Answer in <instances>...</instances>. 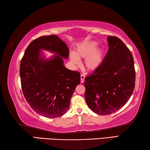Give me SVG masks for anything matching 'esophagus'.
I'll return each instance as SVG.
<instances>
[{
    "label": "esophagus",
    "instance_id": "1",
    "mask_svg": "<svg viewBox=\"0 0 150 150\" xmlns=\"http://www.w3.org/2000/svg\"><path fill=\"white\" fill-rule=\"evenodd\" d=\"M85 76L84 74H81V83H83L85 81Z\"/></svg>",
    "mask_w": 150,
    "mask_h": 150
}]
</instances>
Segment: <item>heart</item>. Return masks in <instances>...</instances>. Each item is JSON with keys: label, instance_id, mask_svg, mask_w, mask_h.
<instances>
[{"label": "heart", "instance_id": "heart-1", "mask_svg": "<svg viewBox=\"0 0 150 150\" xmlns=\"http://www.w3.org/2000/svg\"><path fill=\"white\" fill-rule=\"evenodd\" d=\"M97 43L95 42H87L79 45L74 53L70 54V59L74 64L79 63V58H86L85 60V67L88 71H94L101 65L103 60V50L98 48Z\"/></svg>", "mask_w": 150, "mask_h": 150}]
</instances>
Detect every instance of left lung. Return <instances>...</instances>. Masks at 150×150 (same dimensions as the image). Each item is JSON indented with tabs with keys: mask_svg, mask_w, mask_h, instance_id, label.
I'll use <instances>...</instances> for the list:
<instances>
[{
	"mask_svg": "<svg viewBox=\"0 0 150 150\" xmlns=\"http://www.w3.org/2000/svg\"><path fill=\"white\" fill-rule=\"evenodd\" d=\"M108 51L101 65L85 78V97L94 112L108 115L130 99L136 72L132 53L120 39L108 35Z\"/></svg>",
	"mask_w": 150,
	"mask_h": 150,
	"instance_id": "obj_1",
	"label": "left lung"
}]
</instances>
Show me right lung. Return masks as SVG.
<instances>
[{
	"label": "right lung",
	"instance_id": "add662e5",
	"mask_svg": "<svg viewBox=\"0 0 150 150\" xmlns=\"http://www.w3.org/2000/svg\"><path fill=\"white\" fill-rule=\"evenodd\" d=\"M41 49L56 55L49 60L41 56ZM67 44L57 35L41 36L30 43L20 62V76L24 96L31 108L47 118L63 116L69 108L71 98L81 75L63 65L69 57Z\"/></svg>",
	"mask_w": 150,
	"mask_h": 150
}]
</instances>
